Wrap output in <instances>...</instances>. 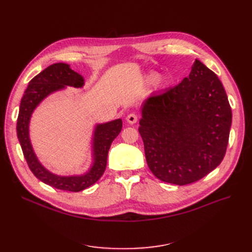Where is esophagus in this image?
Here are the masks:
<instances>
[{
	"label": "esophagus",
	"instance_id": "obj_1",
	"mask_svg": "<svg viewBox=\"0 0 252 252\" xmlns=\"http://www.w3.org/2000/svg\"><path fill=\"white\" fill-rule=\"evenodd\" d=\"M126 122L129 124V125H134L138 122V116L136 113H129L127 116H126Z\"/></svg>",
	"mask_w": 252,
	"mask_h": 252
}]
</instances>
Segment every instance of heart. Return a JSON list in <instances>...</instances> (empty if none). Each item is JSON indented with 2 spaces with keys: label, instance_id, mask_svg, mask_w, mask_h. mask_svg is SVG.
I'll use <instances>...</instances> for the list:
<instances>
[{
  "label": "heart",
  "instance_id": "1",
  "mask_svg": "<svg viewBox=\"0 0 252 252\" xmlns=\"http://www.w3.org/2000/svg\"><path fill=\"white\" fill-rule=\"evenodd\" d=\"M147 79H148V82H149V83H154V82L156 81V79H157V74H155V73H151V74H149V75H148Z\"/></svg>",
  "mask_w": 252,
  "mask_h": 252
}]
</instances>
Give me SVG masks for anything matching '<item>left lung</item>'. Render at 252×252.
I'll return each instance as SVG.
<instances>
[{
    "instance_id": "1",
    "label": "left lung",
    "mask_w": 252,
    "mask_h": 252,
    "mask_svg": "<svg viewBox=\"0 0 252 252\" xmlns=\"http://www.w3.org/2000/svg\"><path fill=\"white\" fill-rule=\"evenodd\" d=\"M141 113L139 133L157 179L183 186L221 162L232 110L219 77L199 60L178 86L145 100Z\"/></svg>"
}]
</instances>
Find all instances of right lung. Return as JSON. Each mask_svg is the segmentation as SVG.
Here are the masks:
<instances>
[{
	"instance_id": "add662e5",
	"label": "right lung",
	"mask_w": 252,
	"mask_h": 252,
	"mask_svg": "<svg viewBox=\"0 0 252 252\" xmlns=\"http://www.w3.org/2000/svg\"><path fill=\"white\" fill-rule=\"evenodd\" d=\"M84 85V76L72 70L70 65L52 64L30 82L19 106L16 130L26 162L39 181L59 190L79 192L95 184L104 174L111 143L123 127L121 118L95 126L92 138V163L85 174L60 176L53 174L39 162L30 138V124L34 109L53 93L66 87L82 88Z\"/></svg>"
}]
</instances>
